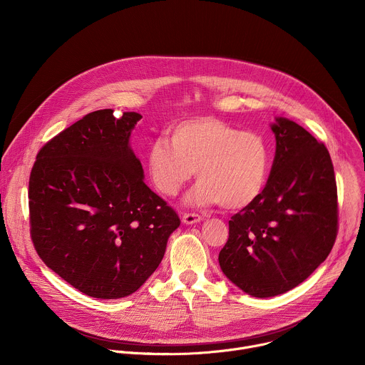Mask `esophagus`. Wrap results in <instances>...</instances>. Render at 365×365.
<instances>
[{
    "label": "esophagus",
    "mask_w": 365,
    "mask_h": 365,
    "mask_svg": "<svg viewBox=\"0 0 365 365\" xmlns=\"http://www.w3.org/2000/svg\"><path fill=\"white\" fill-rule=\"evenodd\" d=\"M182 221H183V224H186V225H192V224L200 222V221H202V217L197 215V214H189V212H187V214H183Z\"/></svg>",
    "instance_id": "1"
}]
</instances>
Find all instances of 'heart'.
Segmentation results:
<instances>
[{"mask_svg": "<svg viewBox=\"0 0 365 365\" xmlns=\"http://www.w3.org/2000/svg\"><path fill=\"white\" fill-rule=\"evenodd\" d=\"M168 135L170 142L153 140L144 155L147 175L160 193L178 195L197 170L200 182L189 196L195 205L240 211L262 196L272 169V150L262 134L199 117L172 125Z\"/></svg>", "mask_w": 365, "mask_h": 365, "instance_id": "heart-1", "label": "heart"}]
</instances>
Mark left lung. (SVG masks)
Returning a JSON list of instances; mask_svg holds the SVG:
<instances>
[{
    "label": "left lung",
    "instance_id": "left-lung-1",
    "mask_svg": "<svg viewBox=\"0 0 365 365\" xmlns=\"http://www.w3.org/2000/svg\"><path fill=\"white\" fill-rule=\"evenodd\" d=\"M272 125L276 155L267 185L230 221L222 273L255 297L282 294L314 273L338 234V190L328 148L299 124Z\"/></svg>",
    "mask_w": 365,
    "mask_h": 365
}]
</instances>
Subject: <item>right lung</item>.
<instances>
[{"label":"right lung","mask_w":365,"mask_h":365,"mask_svg":"<svg viewBox=\"0 0 365 365\" xmlns=\"http://www.w3.org/2000/svg\"><path fill=\"white\" fill-rule=\"evenodd\" d=\"M137 113L86 114L37 153L30 235L43 263L96 299L134 293L159 267L179 215L143 180L130 148Z\"/></svg>","instance_id":"obj_1"}]
</instances>
